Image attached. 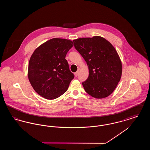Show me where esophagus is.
I'll return each mask as SVG.
<instances>
[{
	"mask_svg": "<svg viewBox=\"0 0 150 150\" xmlns=\"http://www.w3.org/2000/svg\"><path fill=\"white\" fill-rule=\"evenodd\" d=\"M79 71H76V72L74 73V75H75V77H77L78 76Z\"/></svg>",
	"mask_w": 150,
	"mask_h": 150,
	"instance_id": "obj_1",
	"label": "esophagus"
}]
</instances>
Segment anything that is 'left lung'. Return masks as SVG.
<instances>
[{
    "label": "left lung",
    "instance_id": "1",
    "mask_svg": "<svg viewBox=\"0 0 150 150\" xmlns=\"http://www.w3.org/2000/svg\"><path fill=\"white\" fill-rule=\"evenodd\" d=\"M75 49L83 57L89 74L82 83L86 92L96 98H103L114 92L119 82L122 64L112 45L100 36L73 40Z\"/></svg>",
    "mask_w": 150,
    "mask_h": 150
}]
</instances>
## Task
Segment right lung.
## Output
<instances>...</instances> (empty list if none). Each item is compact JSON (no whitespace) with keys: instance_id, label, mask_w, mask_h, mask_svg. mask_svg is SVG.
Returning <instances> with one entry per match:
<instances>
[{"instance_id":"obj_1","label":"right lung","mask_w":150,"mask_h":150,"mask_svg":"<svg viewBox=\"0 0 150 150\" xmlns=\"http://www.w3.org/2000/svg\"><path fill=\"white\" fill-rule=\"evenodd\" d=\"M72 47L71 40L53 38L37 48L31 56L29 81L43 98L54 100L67 91L74 75L65 57Z\"/></svg>"}]
</instances>
